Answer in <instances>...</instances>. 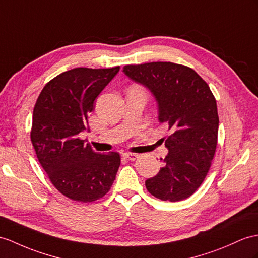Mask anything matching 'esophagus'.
<instances>
[{
    "label": "esophagus",
    "instance_id": "obj_1",
    "mask_svg": "<svg viewBox=\"0 0 258 258\" xmlns=\"http://www.w3.org/2000/svg\"><path fill=\"white\" fill-rule=\"evenodd\" d=\"M122 156L124 159H127L129 161H136L138 158H139V155L136 154V153H130V152H125L122 154Z\"/></svg>",
    "mask_w": 258,
    "mask_h": 258
}]
</instances>
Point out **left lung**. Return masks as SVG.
Segmentation results:
<instances>
[{"instance_id": "left-lung-1", "label": "left lung", "mask_w": 258, "mask_h": 258, "mask_svg": "<svg viewBox=\"0 0 258 258\" xmlns=\"http://www.w3.org/2000/svg\"><path fill=\"white\" fill-rule=\"evenodd\" d=\"M123 72L152 92L159 120L172 133L164 138V166L146 180L148 191L172 203L190 197L208 174L217 148L219 116L209 85L191 68L173 62L128 64Z\"/></svg>"}]
</instances>
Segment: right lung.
I'll return each instance as SVG.
<instances>
[{"label": "right lung", "mask_w": 258, "mask_h": 258, "mask_svg": "<svg viewBox=\"0 0 258 258\" xmlns=\"http://www.w3.org/2000/svg\"><path fill=\"white\" fill-rule=\"evenodd\" d=\"M119 69L66 71L48 82L35 104L30 140L37 159L52 185L74 202L104 197L120 166L119 153H97L78 137L89 130L94 100Z\"/></svg>", "instance_id": "obj_1"}]
</instances>
